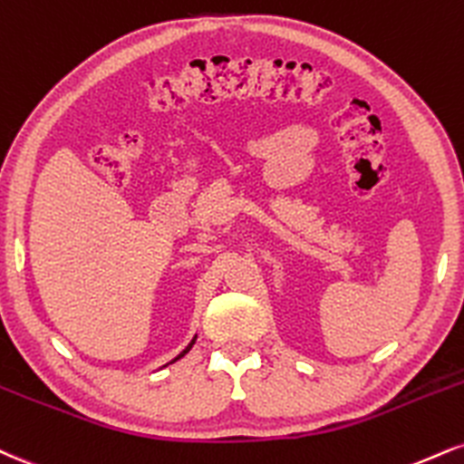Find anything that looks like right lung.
I'll return each mask as SVG.
<instances>
[{
  "label": "right lung",
  "mask_w": 464,
  "mask_h": 464,
  "mask_svg": "<svg viewBox=\"0 0 464 464\" xmlns=\"http://www.w3.org/2000/svg\"><path fill=\"white\" fill-rule=\"evenodd\" d=\"M194 343H197V334H194V337H192V342H189V343L186 345V348H183V350H181V353H179V354L175 356V359H172L170 362H177L179 359H183V356H186V354L189 353V350H192V345H194ZM170 362H166V365H164V367H169V365H170Z\"/></svg>",
  "instance_id": "right-lung-1"
}]
</instances>
